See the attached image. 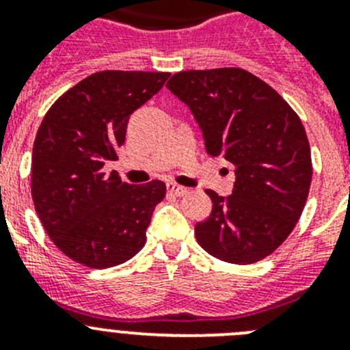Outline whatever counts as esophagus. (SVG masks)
<instances>
[{
    "label": "esophagus",
    "mask_w": 350,
    "mask_h": 350,
    "mask_svg": "<svg viewBox=\"0 0 350 350\" xmlns=\"http://www.w3.org/2000/svg\"><path fill=\"white\" fill-rule=\"evenodd\" d=\"M166 187H168L170 193L175 194V196H184V194H187V189H185V187H182V185L175 184V182H168V184H166Z\"/></svg>",
    "instance_id": "obj_1"
}]
</instances>
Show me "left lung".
Returning <instances> with one entry per match:
<instances>
[{
	"mask_svg": "<svg viewBox=\"0 0 350 350\" xmlns=\"http://www.w3.org/2000/svg\"><path fill=\"white\" fill-rule=\"evenodd\" d=\"M166 88L189 107L208 156L234 166L231 196L212 198L194 228L213 258L250 265L289 237L312 182L310 145L296 112L279 92L242 68L175 73Z\"/></svg>",
	"mask_w": 350,
	"mask_h": 350,
	"instance_id": "obj_1",
	"label": "left lung"
}]
</instances>
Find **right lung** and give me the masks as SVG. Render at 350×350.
Masks as SVG:
<instances>
[{"instance_id":"add662e5","label":"right lung","mask_w":350,"mask_h":350,"mask_svg":"<svg viewBox=\"0 0 350 350\" xmlns=\"http://www.w3.org/2000/svg\"><path fill=\"white\" fill-rule=\"evenodd\" d=\"M170 73L107 70L92 73L51 107L33 145L31 196L55 247L89 268L128 261L145 245V231L165 182L142 185L103 172L117 159L128 120L165 85Z\"/></svg>"}]
</instances>
